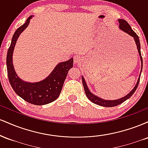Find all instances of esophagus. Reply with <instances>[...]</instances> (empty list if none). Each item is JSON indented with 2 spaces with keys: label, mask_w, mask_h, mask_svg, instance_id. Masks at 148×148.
I'll return each mask as SVG.
<instances>
[{
  "label": "esophagus",
  "mask_w": 148,
  "mask_h": 148,
  "mask_svg": "<svg viewBox=\"0 0 148 148\" xmlns=\"http://www.w3.org/2000/svg\"><path fill=\"white\" fill-rule=\"evenodd\" d=\"M81 57L79 56H78V55L74 56V63H79V62H81Z\"/></svg>",
  "instance_id": "1"
}]
</instances>
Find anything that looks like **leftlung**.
Returning a JSON list of instances; mask_svg holds the SVG:
<instances>
[{"label":"left lung","mask_w":148,"mask_h":148,"mask_svg":"<svg viewBox=\"0 0 148 148\" xmlns=\"http://www.w3.org/2000/svg\"><path fill=\"white\" fill-rule=\"evenodd\" d=\"M118 21H119V23H120V25H119L120 29L121 30H123V32H125V33H126L127 34H128V35H130V36L134 37V41H135L137 49H138L139 56H140V60H141V71H140V73H141L142 67H143V58L141 56V53H140V41H139L138 36L136 35V33L135 32H134V30L132 29V28H131L130 25H129V23H127L125 20L118 19ZM140 76H139V78L138 79V81H137L135 87L134 88V89L132 90V91H131L129 94H127L126 96L123 97V98H120V99H118L116 100H105V99H101V98L99 97L93 95L92 93L89 90V89H88L87 84H86V81H85L84 76H82L81 79H82L83 86H84V90H85V92H86V96H87V97L92 102L95 103V104L99 105V106H101L113 107V106H118V105L124 102V101H126L127 99H128L129 98H130V97L134 94V92L136 91V88L138 86L139 81H140Z\"/></svg>","instance_id":"obj_1"}]
</instances>
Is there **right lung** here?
<instances>
[{"label": "right lung", "instance_id": "obj_1", "mask_svg": "<svg viewBox=\"0 0 148 148\" xmlns=\"http://www.w3.org/2000/svg\"><path fill=\"white\" fill-rule=\"evenodd\" d=\"M31 18L30 16L27 18L24 24L20 26L13 35L7 54V70L10 84L16 95L27 102L40 106L55 101L60 95L68 71L73 67V58L57 64L50 75L40 82L28 83L20 79L13 66V51L18 37L27 28Z\"/></svg>", "mask_w": 148, "mask_h": 148}]
</instances>
